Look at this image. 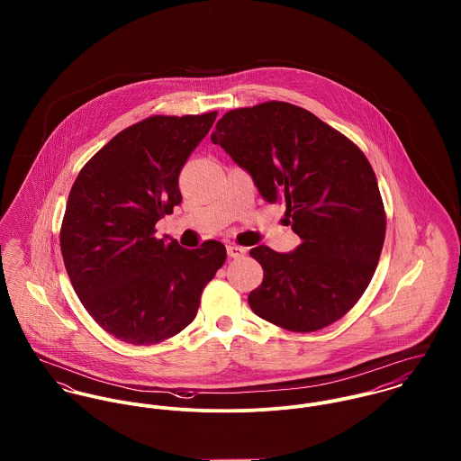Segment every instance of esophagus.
Masks as SVG:
<instances>
[{
    "label": "esophagus",
    "instance_id": "esophagus-1",
    "mask_svg": "<svg viewBox=\"0 0 461 461\" xmlns=\"http://www.w3.org/2000/svg\"><path fill=\"white\" fill-rule=\"evenodd\" d=\"M245 249L243 247H238V245H227V254L230 259H240L245 256Z\"/></svg>",
    "mask_w": 461,
    "mask_h": 461
}]
</instances>
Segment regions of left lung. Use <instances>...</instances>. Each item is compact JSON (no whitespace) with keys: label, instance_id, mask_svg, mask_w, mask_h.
<instances>
[{"label":"left lung","instance_id":"obj_1","mask_svg":"<svg viewBox=\"0 0 461 461\" xmlns=\"http://www.w3.org/2000/svg\"><path fill=\"white\" fill-rule=\"evenodd\" d=\"M211 141L245 168L266 202L285 205L300 247L250 250L263 284L250 309L289 331L325 329L360 300L385 241V209L375 170L342 132L311 112L267 101L227 112Z\"/></svg>","mask_w":461,"mask_h":461}]
</instances>
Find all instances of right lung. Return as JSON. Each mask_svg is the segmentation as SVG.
<instances>
[{"mask_svg": "<svg viewBox=\"0 0 461 461\" xmlns=\"http://www.w3.org/2000/svg\"><path fill=\"white\" fill-rule=\"evenodd\" d=\"M216 115L143 119L95 152L70 188L60 229L67 275L94 321L122 342L158 344L186 329L225 263L220 241L188 250L154 236L181 203V168Z\"/></svg>", "mask_w": 461, "mask_h": 461, "instance_id": "obj_1", "label": "right lung"}]
</instances>
